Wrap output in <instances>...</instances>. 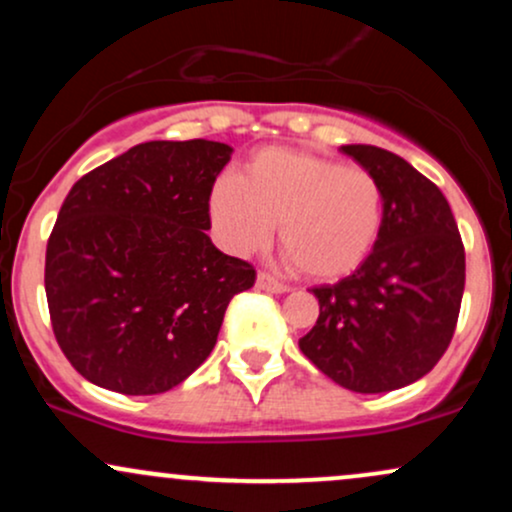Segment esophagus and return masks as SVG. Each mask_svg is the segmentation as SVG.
<instances>
[{"instance_id": "34e87169", "label": "esophagus", "mask_w": 512, "mask_h": 512, "mask_svg": "<svg viewBox=\"0 0 512 512\" xmlns=\"http://www.w3.org/2000/svg\"><path fill=\"white\" fill-rule=\"evenodd\" d=\"M257 289L269 291V293H286V291H289V286H286L284 281L274 279L272 274L260 272V274H257Z\"/></svg>"}]
</instances>
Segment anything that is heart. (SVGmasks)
<instances>
[{
    "label": "heart",
    "instance_id": "heart-1",
    "mask_svg": "<svg viewBox=\"0 0 512 512\" xmlns=\"http://www.w3.org/2000/svg\"><path fill=\"white\" fill-rule=\"evenodd\" d=\"M211 219L228 250H262L279 226V245L298 272L317 281L354 274L378 243L385 192L366 168L305 151H257L243 178L226 175L211 192Z\"/></svg>",
    "mask_w": 512,
    "mask_h": 512
}]
</instances>
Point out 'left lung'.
Returning a JSON list of instances; mask_svg holds the SVG:
<instances>
[{"instance_id":"1","label":"left lung","mask_w":512,"mask_h":512,"mask_svg":"<svg viewBox=\"0 0 512 512\" xmlns=\"http://www.w3.org/2000/svg\"><path fill=\"white\" fill-rule=\"evenodd\" d=\"M342 151L383 185V231L354 274L313 289L320 315L298 346L337 385L375 395L424 378L450 346L464 245L448 199L402 156L368 144Z\"/></svg>"}]
</instances>
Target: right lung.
<instances>
[{
    "label": "right lung",
    "mask_w": 512,
    "mask_h": 512,
    "mask_svg": "<svg viewBox=\"0 0 512 512\" xmlns=\"http://www.w3.org/2000/svg\"><path fill=\"white\" fill-rule=\"evenodd\" d=\"M233 149L137 144L76 180L45 250L52 332L88 383L120 395L173 390L207 361L231 298L255 267L207 231Z\"/></svg>",
    "instance_id": "right-lung-1"
}]
</instances>
